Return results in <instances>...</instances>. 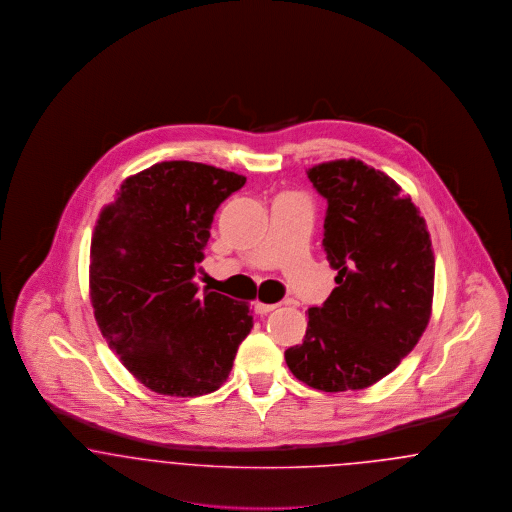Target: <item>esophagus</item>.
I'll return each mask as SVG.
<instances>
[{"instance_id":"1","label":"esophagus","mask_w":512,"mask_h":512,"mask_svg":"<svg viewBox=\"0 0 512 512\" xmlns=\"http://www.w3.org/2000/svg\"><path fill=\"white\" fill-rule=\"evenodd\" d=\"M278 307V303H261V301H255V313L259 315H267L270 311H274Z\"/></svg>"}]
</instances>
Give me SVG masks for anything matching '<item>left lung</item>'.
Returning <instances> with one entry per match:
<instances>
[{"instance_id": "obj_1", "label": "left lung", "mask_w": 512, "mask_h": 512, "mask_svg": "<svg viewBox=\"0 0 512 512\" xmlns=\"http://www.w3.org/2000/svg\"><path fill=\"white\" fill-rule=\"evenodd\" d=\"M307 176L328 199L322 244L338 286L309 309L305 340L284 357L315 390H365L397 368L430 322V232L401 186L359 159L320 163Z\"/></svg>"}]
</instances>
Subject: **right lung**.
I'll return each instance as SVG.
<instances>
[{
  "label": "right lung",
  "mask_w": 512,
  "mask_h": 512,
  "mask_svg": "<svg viewBox=\"0 0 512 512\" xmlns=\"http://www.w3.org/2000/svg\"><path fill=\"white\" fill-rule=\"evenodd\" d=\"M245 176L163 161L122 182L99 211L90 247V301L101 336L146 388L197 397L226 382L253 328L249 303L199 293L195 265L220 203Z\"/></svg>",
  "instance_id": "obj_1"
}]
</instances>
